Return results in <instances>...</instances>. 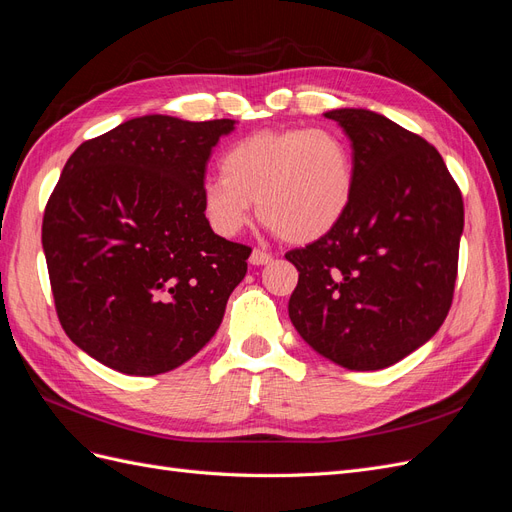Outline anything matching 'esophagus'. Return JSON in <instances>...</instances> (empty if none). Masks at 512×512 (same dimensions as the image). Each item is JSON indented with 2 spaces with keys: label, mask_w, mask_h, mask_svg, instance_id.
Here are the masks:
<instances>
[{
  "label": "esophagus",
  "mask_w": 512,
  "mask_h": 512,
  "mask_svg": "<svg viewBox=\"0 0 512 512\" xmlns=\"http://www.w3.org/2000/svg\"><path fill=\"white\" fill-rule=\"evenodd\" d=\"M271 260H273V254L260 250V247H256V250H252V254H250V262H252V265H256V267L269 265Z\"/></svg>",
  "instance_id": "esophagus-1"
}]
</instances>
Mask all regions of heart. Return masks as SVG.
<instances>
[{
	"instance_id": "heart-1",
	"label": "heart",
	"mask_w": 512,
	"mask_h": 512,
	"mask_svg": "<svg viewBox=\"0 0 512 512\" xmlns=\"http://www.w3.org/2000/svg\"><path fill=\"white\" fill-rule=\"evenodd\" d=\"M222 177L203 185V211L220 235H237L258 215L277 237L312 243L344 218L354 192V160L333 128L262 130L230 145Z\"/></svg>"
}]
</instances>
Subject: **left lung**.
I'll list each match as a JSON object with an SVG mask.
<instances>
[{
    "mask_svg": "<svg viewBox=\"0 0 512 512\" xmlns=\"http://www.w3.org/2000/svg\"><path fill=\"white\" fill-rule=\"evenodd\" d=\"M324 117L350 136L354 192L331 232L286 254L299 271L288 314L329 361L382 369L436 335L451 309L463 198L425 138L365 108Z\"/></svg>",
    "mask_w": 512,
    "mask_h": 512,
    "instance_id": "8db88e82",
    "label": "left lung"
}]
</instances>
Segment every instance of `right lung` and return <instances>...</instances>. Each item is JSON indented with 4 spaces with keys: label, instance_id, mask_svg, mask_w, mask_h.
I'll list each match as a JSON object with an SVG mask.
<instances>
[{
    "label": "right lung",
    "instance_id": "add662e5",
    "mask_svg": "<svg viewBox=\"0 0 512 512\" xmlns=\"http://www.w3.org/2000/svg\"><path fill=\"white\" fill-rule=\"evenodd\" d=\"M232 128L145 115L89 138L61 170L42 218L55 312L106 367L164 374L218 331L252 254L215 235L200 198Z\"/></svg>",
    "mask_w": 512,
    "mask_h": 512
}]
</instances>
